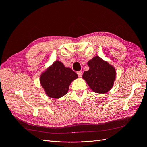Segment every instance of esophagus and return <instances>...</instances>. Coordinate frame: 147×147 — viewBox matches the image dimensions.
Listing matches in <instances>:
<instances>
[{"mask_svg": "<svg viewBox=\"0 0 147 147\" xmlns=\"http://www.w3.org/2000/svg\"><path fill=\"white\" fill-rule=\"evenodd\" d=\"M77 74L78 76L79 77H81L82 76V72H81V71H78V72H77Z\"/></svg>", "mask_w": 147, "mask_h": 147, "instance_id": "obj_1", "label": "esophagus"}]
</instances>
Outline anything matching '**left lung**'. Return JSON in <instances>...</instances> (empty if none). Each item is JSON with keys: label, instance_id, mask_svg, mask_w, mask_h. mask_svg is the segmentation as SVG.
<instances>
[{"label": "left lung", "instance_id": "1", "mask_svg": "<svg viewBox=\"0 0 147 147\" xmlns=\"http://www.w3.org/2000/svg\"><path fill=\"white\" fill-rule=\"evenodd\" d=\"M90 69L83 74V78L91 90L97 93H105L113 87L116 71L112 65L95 56L88 62Z\"/></svg>", "mask_w": 147, "mask_h": 147}]
</instances>
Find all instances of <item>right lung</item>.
I'll list each match as a JSON object with an SVG mask.
<instances>
[{"instance_id":"1","label":"right lung","mask_w":147,"mask_h":147,"mask_svg":"<svg viewBox=\"0 0 147 147\" xmlns=\"http://www.w3.org/2000/svg\"><path fill=\"white\" fill-rule=\"evenodd\" d=\"M77 78L78 75L72 69L56 61L42 74L40 81L48 97L58 99L67 94L71 82Z\"/></svg>"}]
</instances>
